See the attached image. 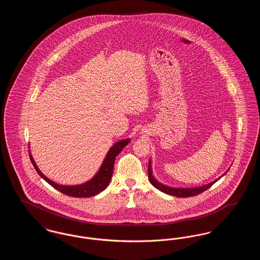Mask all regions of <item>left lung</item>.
Masks as SVG:
<instances>
[{"label":"left lung","mask_w":260,"mask_h":260,"mask_svg":"<svg viewBox=\"0 0 260 260\" xmlns=\"http://www.w3.org/2000/svg\"><path fill=\"white\" fill-rule=\"evenodd\" d=\"M148 178L150 182H151V184L154 186V187H156L158 190H160L161 192H164L166 194H169V195H172V196H175V197L186 198V197H193V196H196V195L203 193L204 191L209 189L210 186L213 185L220 177L218 179H215L214 181L210 182L209 184H207V185L201 186V187H195V188H173V187H169V186L161 184L158 180H156V178L152 174L151 161H149Z\"/></svg>","instance_id":"left-lung-1"}]
</instances>
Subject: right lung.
I'll use <instances>...</instances> for the list:
<instances>
[{
    "label": "right lung",
    "mask_w": 260,
    "mask_h": 260,
    "mask_svg": "<svg viewBox=\"0 0 260 260\" xmlns=\"http://www.w3.org/2000/svg\"><path fill=\"white\" fill-rule=\"evenodd\" d=\"M129 141H131V139L126 138V139L118 141L117 143H115L108 151L106 158L104 159L102 166L100 167L99 172L94 175V177L81 185H59V184L51 181L38 169L37 165L33 160L32 156L31 155H29V156H30V160L32 161L39 175L42 178H44L53 188H55L57 191L61 192L65 195L75 197V198H87V197L98 195L108 186L110 182V179H111L112 174H113L115 159L119 155V153L124 149V146H126L129 143Z\"/></svg>",
    "instance_id": "obj_1"
}]
</instances>
